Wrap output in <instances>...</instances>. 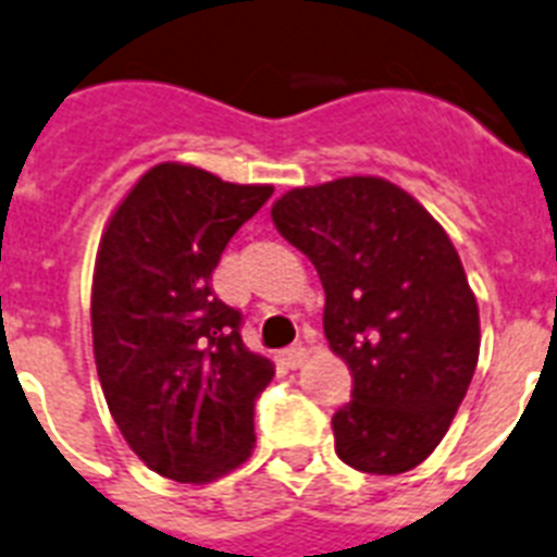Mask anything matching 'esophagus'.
Returning a JSON list of instances; mask_svg holds the SVG:
<instances>
[{
  "label": "esophagus",
  "instance_id": "esophagus-1",
  "mask_svg": "<svg viewBox=\"0 0 557 557\" xmlns=\"http://www.w3.org/2000/svg\"><path fill=\"white\" fill-rule=\"evenodd\" d=\"M280 360H283V366H288V369H300V366L309 360V351H306V346H292V349L280 351Z\"/></svg>",
  "mask_w": 557,
  "mask_h": 557
}]
</instances>
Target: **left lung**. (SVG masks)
<instances>
[{
    "mask_svg": "<svg viewBox=\"0 0 557 557\" xmlns=\"http://www.w3.org/2000/svg\"><path fill=\"white\" fill-rule=\"evenodd\" d=\"M271 220L318 269L325 341L355 381L332 418L334 449L360 472H409L446 435L481 351L449 234L381 176L292 188Z\"/></svg>",
    "mask_w": 557,
    "mask_h": 557,
    "instance_id": "left-lung-1",
    "label": "left lung"
}]
</instances>
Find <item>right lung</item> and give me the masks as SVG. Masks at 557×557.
<instances>
[{
    "label": "right lung",
    "instance_id": "1",
    "mask_svg": "<svg viewBox=\"0 0 557 557\" xmlns=\"http://www.w3.org/2000/svg\"><path fill=\"white\" fill-rule=\"evenodd\" d=\"M271 185L160 162L99 239L90 292L97 374L111 418L148 469L208 483L255 449V404L274 377L211 288L220 255Z\"/></svg>",
    "mask_w": 557,
    "mask_h": 557
}]
</instances>
